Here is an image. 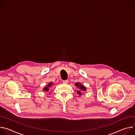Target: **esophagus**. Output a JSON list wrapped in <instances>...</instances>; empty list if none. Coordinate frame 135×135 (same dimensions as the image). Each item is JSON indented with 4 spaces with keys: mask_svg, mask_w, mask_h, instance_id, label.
I'll return each instance as SVG.
<instances>
[{
    "mask_svg": "<svg viewBox=\"0 0 135 135\" xmlns=\"http://www.w3.org/2000/svg\"><path fill=\"white\" fill-rule=\"evenodd\" d=\"M63 83H64V84H68V80H63Z\"/></svg>",
    "mask_w": 135,
    "mask_h": 135,
    "instance_id": "esophagus-1",
    "label": "esophagus"
}]
</instances>
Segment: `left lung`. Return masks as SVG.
<instances>
[{
  "label": "left lung",
  "instance_id": "1",
  "mask_svg": "<svg viewBox=\"0 0 135 135\" xmlns=\"http://www.w3.org/2000/svg\"><path fill=\"white\" fill-rule=\"evenodd\" d=\"M75 85H76L77 87H79V90L77 91V93H78V94L81 95V94H81V91H86V88L84 86H83V85H81V84L78 83H76Z\"/></svg>",
  "mask_w": 135,
  "mask_h": 135
}]
</instances>
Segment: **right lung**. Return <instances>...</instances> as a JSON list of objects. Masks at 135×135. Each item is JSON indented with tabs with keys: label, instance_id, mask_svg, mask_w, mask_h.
<instances>
[{
	"label": "right lung",
	"instance_id": "right-lung-1",
	"mask_svg": "<svg viewBox=\"0 0 135 135\" xmlns=\"http://www.w3.org/2000/svg\"><path fill=\"white\" fill-rule=\"evenodd\" d=\"M52 85H53V84H52V83H49V85H48V86H47L46 87H44V89H43V91H46V92H48V91L49 90V88H50V87Z\"/></svg>",
	"mask_w": 135,
	"mask_h": 135
}]
</instances>
